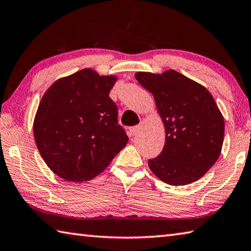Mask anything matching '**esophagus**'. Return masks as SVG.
I'll use <instances>...</instances> for the list:
<instances>
[{
  "label": "esophagus",
  "instance_id": "1",
  "mask_svg": "<svg viewBox=\"0 0 251 251\" xmlns=\"http://www.w3.org/2000/svg\"><path fill=\"white\" fill-rule=\"evenodd\" d=\"M139 131V126H134V127H130L129 130H128V135L129 137H133V136H136L138 134Z\"/></svg>",
  "mask_w": 251,
  "mask_h": 251
}]
</instances>
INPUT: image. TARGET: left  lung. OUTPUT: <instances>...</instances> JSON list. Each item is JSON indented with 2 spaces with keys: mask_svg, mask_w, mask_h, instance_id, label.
Listing matches in <instances>:
<instances>
[{
  "mask_svg": "<svg viewBox=\"0 0 251 251\" xmlns=\"http://www.w3.org/2000/svg\"><path fill=\"white\" fill-rule=\"evenodd\" d=\"M135 78L152 93L166 129L165 147L148 161L150 170L170 185L198 181L217 161L224 140V118L212 94L176 70Z\"/></svg>",
  "mask_w": 251,
  "mask_h": 251,
  "instance_id": "obj_1",
  "label": "left lung"
}]
</instances>
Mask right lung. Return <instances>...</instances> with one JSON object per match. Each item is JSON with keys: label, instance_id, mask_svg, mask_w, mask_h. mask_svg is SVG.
<instances>
[{"label": "right lung", "instance_id": "right-lung-1", "mask_svg": "<svg viewBox=\"0 0 251 251\" xmlns=\"http://www.w3.org/2000/svg\"><path fill=\"white\" fill-rule=\"evenodd\" d=\"M116 80L88 68L57 80L44 94L34 137L44 161L63 180L93 179L128 141L108 97Z\"/></svg>", "mask_w": 251, "mask_h": 251}]
</instances>
